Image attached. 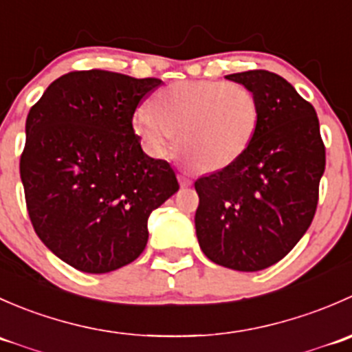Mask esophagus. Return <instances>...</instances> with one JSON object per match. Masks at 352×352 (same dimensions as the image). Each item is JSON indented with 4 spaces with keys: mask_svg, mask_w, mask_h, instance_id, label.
Masks as SVG:
<instances>
[{
    "mask_svg": "<svg viewBox=\"0 0 352 352\" xmlns=\"http://www.w3.org/2000/svg\"><path fill=\"white\" fill-rule=\"evenodd\" d=\"M179 180H180V186L182 187H189L190 184H192V179H190L189 175H180Z\"/></svg>",
    "mask_w": 352,
    "mask_h": 352,
    "instance_id": "obj_1",
    "label": "esophagus"
}]
</instances>
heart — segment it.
Here are the masks:
<instances>
[{
    "instance_id": "obj_1",
    "label": "heart",
    "mask_w": 352,
    "mask_h": 352,
    "mask_svg": "<svg viewBox=\"0 0 352 352\" xmlns=\"http://www.w3.org/2000/svg\"><path fill=\"white\" fill-rule=\"evenodd\" d=\"M258 104L254 91L236 81H177L156 94L153 109L134 112V133L155 156L175 143L194 166L214 172L232 165L254 140Z\"/></svg>"
}]
</instances>
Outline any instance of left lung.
Returning a JSON list of instances; mask_svg holds the SVG:
<instances>
[{"label":"left lung","mask_w":352,"mask_h":352,"mask_svg":"<svg viewBox=\"0 0 352 352\" xmlns=\"http://www.w3.org/2000/svg\"><path fill=\"white\" fill-rule=\"evenodd\" d=\"M228 80L254 91L258 124L245 153L196 180V233L214 264L254 272L286 257L311 225L325 170L314 105L279 74L252 69Z\"/></svg>","instance_id":"obj_1"}]
</instances>
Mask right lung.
<instances>
[{"label":"right lung","instance_id":"obj_1","mask_svg":"<svg viewBox=\"0 0 352 352\" xmlns=\"http://www.w3.org/2000/svg\"><path fill=\"white\" fill-rule=\"evenodd\" d=\"M158 78L71 71L32 105L20 156L25 202L45 247L91 274L136 261L148 216L179 190L166 160L141 150L133 117Z\"/></svg>","mask_w":352,"mask_h":352}]
</instances>
